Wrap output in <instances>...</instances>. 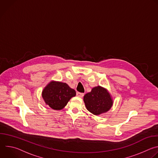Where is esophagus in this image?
Wrapping results in <instances>:
<instances>
[{
  "mask_svg": "<svg viewBox=\"0 0 158 158\" xmlns=\"http://www.w3.org/2000/svg\"><path fill=\"white\" fill-rule=\"evenodd\" d=\"M76 95H77V96L79 97V98H82V97L84 96V93H81L77 92Z\"/></svg>",
  "mask_w": 158,
  "mask_h": 158,
  "instance_id": "esophagus-1",
  "label": "esophagus"
}]
</instances>
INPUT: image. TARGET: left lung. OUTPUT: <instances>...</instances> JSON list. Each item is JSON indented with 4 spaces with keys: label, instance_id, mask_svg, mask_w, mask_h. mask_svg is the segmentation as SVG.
<instances>
[{
    "label": "left lung",
    "instance_id": "1",
    "mask_svg": "<svg viewBox=\"0 0 158 158\" xmlns=\"http://www.w3.org/2000/svg\"><path fill=\"white\" fill-rule=\"evenodd\" d=\"M83 100L86 109L96 116L106 113L114 102L107 89L100 85L93 87L91 92L85 94Z\"/></svg>",
    "mask_w": 158,
    "mask_h": 158
}]
</instances>
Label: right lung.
Masks as SVG:
<instances>
[{
    "label": "right lung",
    "instance_id": "add662e5",
    "mask_svg": "<svg viewBox=\"0 0 158 158\" xmlns=\"http://www.w3.org/2000/svg\"><path fill=\"white\" fill-rule=\"evenodd\" d=\"M76 95L75 90L66 83L55 81H51L48 84L42 92L46 105L54 110L62 109Z\"/></svg>",
    "mask_w": 158,
    "mask_h": 158
}]
</instances>
